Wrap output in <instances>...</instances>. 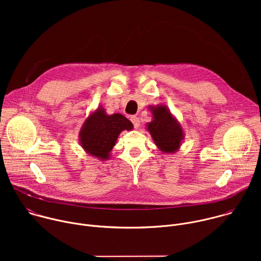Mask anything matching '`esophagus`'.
<instances>
[{
    "label": "esophagus",
    "mask_w": 261,
    "mask_h": 261,
    "mask_svg": "<svg viewBox=\"0 0 261 261\" xmlns=\"http://www.w3.org/2000/svg\"><path fill=\"white\" fill-rule=\"evenodd\" d=\"M130 120H131V122L133 123L134 128H135V129H138V128H139V119H138L137 117L133 116V117L130 118Z\"/></svg>",
    "instance_id": "34e87169"
}]
</instances>
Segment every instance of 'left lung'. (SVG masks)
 <instances>
[{"instance_id": "obj_1", "label": "left lung", "mask_w": 261, "mask_h": 261, "mask_svg": "<svg viewBox=\"0 0 261 261\" xmlns=\"http://www.w3.org/2000/svg\"><path fill=\"white\" fill-rule=\"evenodd\" d=\"M153 115L152 122L146 124L155 144L164 154L176 153L182 143L185 133L177 119L164 104L148 105Z\"/></svg>"}]
</instances>
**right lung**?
<instances>
[{"mask_svg": "<svg viewBox=\"0 0 261 261\" xmlns=\"http://www.w3.org/2000/svg\"><path fill=\"white\" fill-rule=\"evenodd\" d=\"M132 129L133 124L123 115H108L102 106H99L85 120L79 133V140L87 154L106 161L111 158V151L120 133Z\"/></svg>", "mask_w": 261, "mask_h": 261, "instance_id": "obj_1", "label": "right lung"}]
</instances>
